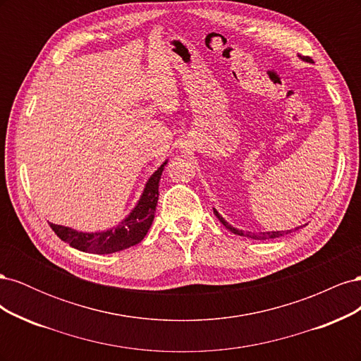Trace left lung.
<instances>
[{
  "label": "left lung",
  "instance_id": "left-lung-1",
  "mask_svg": "<svg viewBox=\"0 0 361 361\" xmlns=\"http://www.w3.org/2000/svg\"><path fill=\"white\" fill-rule=\"evenodd\" d=\"M214 214L216 215V218L218 220H220V223L226 227V228H228V231H231L232 233H235V235H239V236H247V238H251V239H274V238H280V236H283V235H288V233H290V231H288V232H264V233H251V232H243V231H238V228H235V227H232L231 224H228L224 218L218 214L215 209H214Z\"/></svg>",
  "mask_w": 361,
  "mask_h": 361
}]
</instances>
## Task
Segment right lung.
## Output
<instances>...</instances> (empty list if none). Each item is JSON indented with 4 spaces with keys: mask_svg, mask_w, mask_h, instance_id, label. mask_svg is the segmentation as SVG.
Masks as SVG:
<instances>
[{
    "mask_svg": "<svg viewBox=\"0 0 361 361\" xmlns=\"http://www.w3.org/2000/svg\"><path fill=\"white\" fill-rule=\"evenodd\" d=\"M166 164L167 161L152 174L146 183L143 195H141V199L134 207V211L130 212L117 227L96 233L76 232L73 228L49 223L51 228L56 232V235L61 241L68 243L71 247L76 250L85 251V253L110 255L141 243L146 236L149 227L152 226V221H154L159 195V180Z\"/></svg>",
    "mask_w": 361,
    "mask_h": 361,
    "instance_id": "1",
    "label": "right lung"
}]
</instances>
